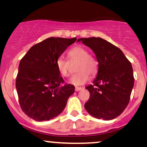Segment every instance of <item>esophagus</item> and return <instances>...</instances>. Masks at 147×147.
<instances>
[{
	"instance_id": "34e87169",
	"label": "esophagus",
	"mask_w": 147,
	"mask_h": 147,
	"mask_svg": "<svg viewBox=\"0 0 147 147\" xmlns=\"http://www.w3.org/2000/svg\"><path fill=\"white\" fill-rule=\"evenodd\" d=\"M82 87H78V86H76V87H75V91H80V90H82Z\"/></svg>"
}]
</instances>
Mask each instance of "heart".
I'll list each match as a JSON object with an SVG mask.
<instances>
[{"mask_svg": "<svg viewBox=\"0 0 147 147\" xmlns=\"http://www.w3.org/2000/svg\"><path fill=\"white\" fill-rule=\"evenodd\" d=\"M67 57L71 61H77V73L70 80L74 85H82L89 79V75L94 76L98 71V62L95 58L88 54V51L82 46H76L67 52ZM56 67L59 73L64 77L70 76V63L63 58L59 57L56 61Z\"/></svg>", "mask_w": 147, "mask_h": 147, "instance_id": "heart-1", "label": "heart"}]
</instances>
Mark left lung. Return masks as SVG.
<instances>
[{
	"instance_id": "8db88e82",
	"label": "left lung",
	"mask_w": 147,
	"mask_h": 147,
	"mask_svg": "<svg viewBox=\"0 0 147 147\" xmlns=\"http://www.w3.org/2000/svg\"><path fill=\"white\" fill-rule=\"evenodd\" d=\"M77 41L93 50L99 63L93 84L86 87L90 98L85 109L97 119L117 118L128 105L134 86L131 63L121 50L102 38L92 37Z\"/></svg>"
}]
</instances>
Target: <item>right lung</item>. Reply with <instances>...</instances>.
I'll return each instance as SVG.
<instances>
[{"instance_id": "right-lung-1", "label": "right lung", "mask_w": 147, "mask_h": 147, "mask_svg": "<svg viewBox=\"0 0 147 147\" xmlns=\"http://www.w3.org/2000/svg\"><path fill=\"white\" fill-rule=\"evenodd\" d=\"M77 38H49L33 45L21 60L16 88L22 111L38 121L57 117L75 86L63 84L56 61Z\"/></svg>"}]
</instances>
